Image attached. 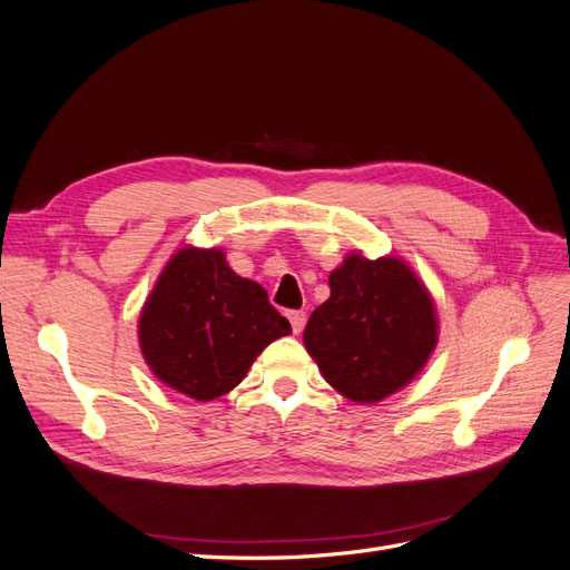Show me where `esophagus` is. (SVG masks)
Wrapping results in <instances>:
<instances>
[{
    "mask_svg": "<svg viewBox=\"0 0 570 570\" xmlns=\"http://www.w3.org/2000/svg\"><path fill=\"white\" fill-rule=\"evenodd\" d=\"M289 323H292V331H295V335H299L304 331L306 314L304 312H289Z\"/></svg>",
    "mask_w": 570,
    "mask_h": 570,
    "instance_id": "1",
    "label": "esophagus"
}]
</instances>
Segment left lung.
<instances>
[{
    "mask_svg": "<svg viewBox=\"0 0 570 570\" xmlns=\"http://www.w3.org/2000/svg\"><path fill=\"white\" fill-rule=\"evenodd\" d=\"M327 285L331 297L308 318L304 347L342 396L383 402L433 356L440 337L435 299L400 256L350 252Z\"/></svg>",
    "mask_w": 570,
    "mask_h": 570,
    "instance_id": "1",
    "label": "left lung"
}]
</instances>
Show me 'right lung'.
Masks as SVG:
<instances>
[{"mask_svg": "<svg viewBox=\"0 0 570 570\" xmlns=\"http://www.w3.org/2000/svg\"><path fill=\"white\" fill-rule=\"evenodd\" d=\"M289 333L266 289L237 275L226 252L195 245L168 258L137 321L149 371L197 402L228 394L256 356Z\"/></svg>", "mask_w": 570, "mask_h": 570, "instance_id": "right-lung-1", "label": "right lung"}]
</instances>
